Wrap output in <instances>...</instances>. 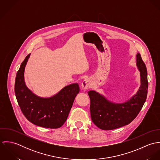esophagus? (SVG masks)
<instances>
[{"label":"esophagus","mask_w":160,"mask_h":160,"mask_svg":"<svg viewBox=\"0 0 160 160\" xmlns=\"http://www.w3.org/2000/svg\"><path fill=\"white\" fill-rule=\"evenodd\" d=\"M91 80L89 79H84L82 82V89L84 91L88 90V89L91 88L92 87Z\"/></svg>","instance_id":"esophagus-1"}]
</instances>
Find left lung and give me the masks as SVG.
Here are the masks:
<instances>
[{
  "label": "left lung",
  "instance_id": "left-lung-1",
  "mask_svg": "<svg viewBox=\"0 0 160 160\" xmlns=\"http://www.w3.org/2000/svg\"><path fill=\"white\" fill-rule=\"evenodd\" d=\"M136 58L141 84L137 93L129 100L121 103H113L97 92H88L92 120L102 130H113L129 124L136 118L145 102L148 87L147 71L139 53Z\"/></svg>",
  "mask_w": 160,
  "mask_h": 160
}]
</instances>
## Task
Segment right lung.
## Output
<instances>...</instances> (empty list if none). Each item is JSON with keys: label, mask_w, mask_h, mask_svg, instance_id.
I'll return each instance as SVG.
<instances>
[{"label": "right lung", "mask_w": 160, "mask_h": 160, "mask_svg": "<svg viewBox=\"0 0 160 160\" xmlns=\"http://www.w3.org/2000/svg\"><path fill=\"white\" fill-rule=\"evenodd\" d=\"M30 57L28 55L18 71L15 82V93L24 116L32 124L46 128L57 129L65 122L74 98L79 92L78 83L65 86L55 95L40 97L26 86L24 72Z\"/></svg>", "instance_id": "right-lung-1"}]
</instances>
